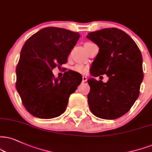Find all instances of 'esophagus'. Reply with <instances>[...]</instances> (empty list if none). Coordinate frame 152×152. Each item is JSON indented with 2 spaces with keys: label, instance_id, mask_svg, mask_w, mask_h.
I'll return each mask as SVG.
<instances>
[{
  "label": "esophagus",
  "instance_id": "1",
  "mask_svg": "<svg viewBox=\"0 0 152 152\" xmlns=\"http://www.w3.org/2000/svg\"><path fill=\"white\" fill-rule=\"evenodd\" d=\"M87 81V77L86 76L82 77V82H86Z\"/></svg>",
  "mask_w": 152,
  "mask_h": 152
}]
</instances>
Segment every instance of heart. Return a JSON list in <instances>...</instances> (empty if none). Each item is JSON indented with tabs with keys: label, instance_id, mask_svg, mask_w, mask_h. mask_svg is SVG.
<instances>
[{
	"label": "heart",
	"instance_id": "obj_1",
	"mask_svg": "<svg viewBox=\"0 0 152 152\" xmlns=\"http://www.w3.org/2000/svg\"><path fill=\"white\" fill-rule=\"evenodd\" d=\"M73 70L75 71V72L81 73V74H85V73H87L88 71L87 67H86L83 65L80 64L75 65V66L74 67V68H73Z\"/></svg>",
	"mask_w": 152,
	"mask_h": 152
}]
</instances>
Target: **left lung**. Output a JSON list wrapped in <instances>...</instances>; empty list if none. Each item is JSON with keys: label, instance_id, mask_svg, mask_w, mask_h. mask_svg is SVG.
<instances>
[{"label": "left lung", "instance_id": "1", "mask_svg": "<svg viewBox=\"0 0 152 152\" xmlns=\"http://www.w3.org/2000/svg\"><path fill=\"white\" fill-rule=\"evenodd\" d=\"M87 37L99 48L91 65V75L108 77L106 83L88 80L89 108L100 118H118L130 110L140 95L144 77L141 51L128 34L117 28L93 31Z\"/></svg>", "mask_w": 152, "mask_h": 152}]
</instances>
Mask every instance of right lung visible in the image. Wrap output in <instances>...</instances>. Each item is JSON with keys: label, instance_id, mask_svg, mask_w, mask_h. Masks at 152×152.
I'll use <instances>...</instances> for the list:
<instances>
[{"label": "right lung", "instance_id": "add662e5", "mask_svg": "<svg viewBox=\"0 0 152 152\" xmlns=\"http://www.w3.org/2000/svg\"><path fill=\"white\" fill-rule=\"evenodd\" d=\"M80 34L58 27H46L26 41L16 67V89L24 108L39 118L50 119L65 112L70 95L82 82L69 70L55 78L52 70L67 61Z\"/></svg>", "mask_w": 152, "mask_h": 152}]
</instances>
